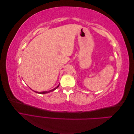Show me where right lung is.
Segmentation results:
<instances>
[{"mask_svg":"<svg viewBox=\"0 0 134 134\" xmlns=\"http://www.w3.org/2000/svg\"><path fill=\"white\" fill-rule=\"evenodd\" d=\"M59 87V85H58V86L56 87V88H55L54 89H53V90H50V91H45V92H35L36 93H40V94H45V93H49V92H52V91H55L56 88H58V87Z\"/></svg>","mask_w":134,"mask_h":134,"instance_id":"1","label":"right lung"}]
</instances>
